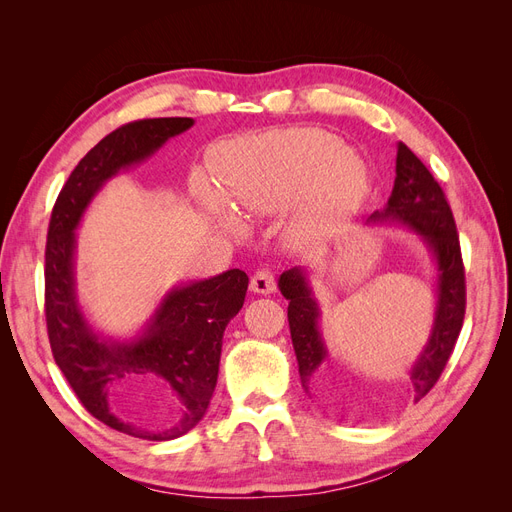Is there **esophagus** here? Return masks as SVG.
Segmentation results:
<instances>
[{
    "instance_id": "1",
    "label": "esophagus",
    "mask_w": 512,
    "mask_h": 512,
    "mask_svg": "<svg viewBox=\"0 0 512 512\" xmlns=\"http://www.w3.org/2000/svg\"><path fill=\"white\" fill-rule=\"evenodd\" d=\"M250 290L256 294H271L275 292V277L271 271L267 269H260L252 275L250 280Z\"/></svg>"
}]
</instances>
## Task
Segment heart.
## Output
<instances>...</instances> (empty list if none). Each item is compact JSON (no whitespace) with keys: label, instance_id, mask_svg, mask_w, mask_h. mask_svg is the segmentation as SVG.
Wrapping results in <instances>:
<instances>
[{"label":"heart","instance_id":"heart-1","mask_svg":"<svg viewBox=\"0 0 512 512\" xmlns=\"http://www.w3.org/2000/svg\"><path fill=\"white\" fill-rule=\"evenodd\" d=\"M220 185L232 207L243 213L271 215L297 203L292 230L307 237L363 203L369 168L335 134L297 128L243 143L222 168ZM225 199L207 179L196 181V200L209 218L241 232L243 224Z\"/></svg>","mask_w":512,"mask_h":512}]
</instances>
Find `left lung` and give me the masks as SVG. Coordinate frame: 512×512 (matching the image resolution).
Returning <instances> with one entry per match:
<instances>
[{
  "instance_id": "8db88e82",
  "label": "left lung",
  "mask_w": 512,
  "mask_h": 512,
  "mask_svg": "<svg viewBox=\"0 0 512 512\" xmlns=\"http://www.w3.org/2000/svg\"><path fill=\"white\" fill-rule=\"evenodd\" d=\"M382 224L404 226L414 232L425 245L433 265V322L423 350L408 369L414 401H421L438 382L459 337L466 314V273L455 220L444 192L427 166L404 143H397L393 192L382 209L369 215L365 226ZM277 286L288 301L290 337L303 389L307 393L314 389L322 393L320 380L322 367L329 361V346L320 327L322 307L312 288V271L292 267L280 275Z\"/></svg>"
}]
</instances>
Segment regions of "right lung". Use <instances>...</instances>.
<instances>
[{
  "mask_svg": "<svg viewBox=\"0 0 512 512\" xmlns=\"http://www.w3.org/2000/svg\"><path fill=\"white\" fill-rule=\"evenodd\" d=\"M192 126L190 117H160L126 123L104 136L61 188L44 254L46 329L55 363L91 416L128 436L156 442L181 438L203 421L218 382L222 337L243 307L250 280L241 269H230L207 280L179 282L164 292L132 337L104 335L89 322L79 299L76 230L108 181L145 164L168 138ZM136 375H156L176 395L180 412L168 430L149 432L114 412V391Z\"/></svg>",
  "mask_w": 512,
  "mask_h": 512,
  "instance_id": "add662e5",
  "label": "right lung"
}]
</instances>
